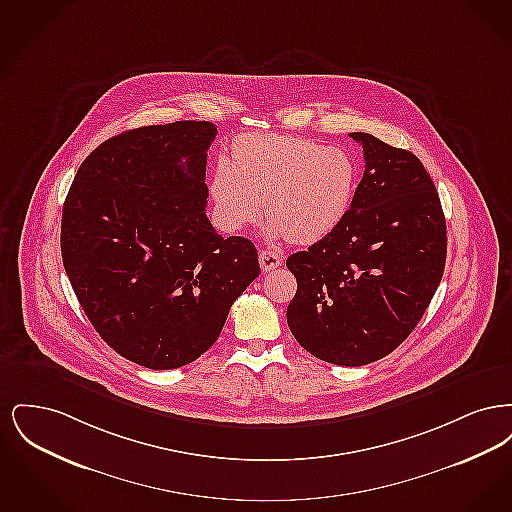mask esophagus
Here are the masks:
<instances>
[{
    "mask_svg": "<svg viewBox=\"0 0 512 512\" xmlns=\"http://www.w3.org/2000/svg\"><path fill=\"white\" fill-rule=\"evenodd\" d=\"M259 263H261V268H263L265 272H270V270H274V268L282 267L284 259H282V255H280V253L267 249V251H261V255H259Z\"/></svg>",
    "mask_w": 512,
    "mask_h": 512,
    "instance_id": "1",
    "label": "esophagus"
}]
</instances>
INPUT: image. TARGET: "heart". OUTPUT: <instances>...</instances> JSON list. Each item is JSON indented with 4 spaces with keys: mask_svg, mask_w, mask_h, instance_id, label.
I'll return each instance as SVG.
<instances>
[{
    "mask_svg": "<svg viewBox=\"0 0 512 512\" xmlns=\"http://www.w3.org/2000/svg\"><path fill=\"white\" fill-rule=\"evenodd\" d=\"M357 186V165L341 147L284 134H245L232 163L219 161L211 180L215 217L240 232L263 213L274 234L315 244L345 219Z\"/></svg>",
    "mask_w": 512,
    "mask_h": 512,
    "instance_id": "obj_1",
    "label": "heart"
}]
</instances>
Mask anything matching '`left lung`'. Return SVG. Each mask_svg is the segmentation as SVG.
Masks as SVG:
<instances>
[{
	"mask_svg": "<svg viewBox=\"0 0 512 512\" xmlns=\"http://www.w3.org/2000/svg\"><path fill=\"white\" fill-rule=\"evenodd\" d=\"M365 174L340 226L288 257L297 280L288 326L320 361L363 366L407 340L438 290L447 232L420 159L366 132Z\"/></svg>",
	"mask_w": 512,
	"mask_h": 512,
	"instance_id": "8db88e82",
	"label": "left lung"
}]
</instances>
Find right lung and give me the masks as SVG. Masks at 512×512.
Returning a JSON list of instances; mask_svg holds the SVG:
<instances>
[{"mask_svg": "<svg viewBox=\"0 0 512 512\" xmlns=\"http://www.w3.org/2000/svg\"><path fill=\"white\" fill-rule=\"evenodd\" d=\"M213 122L142 126L96 147L63 205L61 255L101 340L171 370L201 357L232 303L261 274L247 238L205 215Z\"/></svg>", "mask_w": 512, "mask_h": 512, "instance_id": "1", "label": "right lung"}]
</instances>
